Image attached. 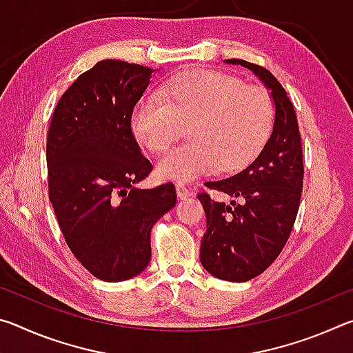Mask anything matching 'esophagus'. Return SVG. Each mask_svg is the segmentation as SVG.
<instances>
[{
    "label": "esophagus",
    "instance_id": "1",
    "mask_svg": "<svg viewBox=\"0 0 353 353\" xmlns=\"http://www.w3.org/2000/svg\"><path fill=\"white\" fill-rule=\"evenodd\" d=\"M176 191H177V196H179V198H181V199H187L188 196L191 194V191L187 188V185L182 183V182L176 183Z\"/></svg>",
    "mask_w": 353,
    "mask_h": 353
}]
</instances>
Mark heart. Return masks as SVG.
Here are the masks:
<instances>
[{
	"mask_svg": "<svg viewBox=\"0 0 353 353\" xmlns=\"http://www.w3.org/2000/svg\"><path fill=\"white\" fill-rule=\"evenodd\" d=\"M274 118V101L263 87L244 85L219 71L194 70L166 82L160 99H141L132 113V130L149 151L163 152L187 128L190 141L159 160L157 176L190 182L246 166L270 139Z\"/></svg>",
	"mask_w": 353,
	"mask_h": 353,
	"instance_id": "b5f03b06",
	"label": "heart"
}]
</instances>
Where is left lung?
Segmentation results:
<instances>
[{
	"label": "left lung",
	"instance_id": "left-lung-1",
	"mask_svg": "<svg viewBox=\"0 0 353 353\" xmlns=\"http://www.w3.org/2000/svg\"><path fill=\"white\" fill-rule=\"evenodd\" d=\"M225 62L252 70L276 104L272 134L260 154L238 174L205 182L235 201L225 204L207 191L198 194L207 216L202 266L218 279L246 282L268 270L288 241L302 196V143L294 107L271 71L241 59Z\"/></svg>",
	"mask_w": 353,
	"mask_h": 353
}]
</instances>
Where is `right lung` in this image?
<instances>
[{"instance_id": "1", "label": "right lung", "mask_w": 353, "mask_h": 353, "mask_svg": "<svg viewBox=\"0 0 353 353\" xmlns=\"http://www.w3.org/2000/svg\"><path fill=\"white\" fill-rule=\"evenodd\" d=\"M151 68L101 61L62 94L46 139L48 193L76 260L94 277L123 282L151 260V229L176 205V187L141 190L152 165L132 134Z\"/></svg>"}]
</instances>
